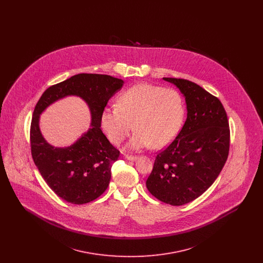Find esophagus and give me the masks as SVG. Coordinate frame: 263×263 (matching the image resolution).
Returning a JSON list of instances; mask_svg holds the SVG:
<instances>
[{
    "label": "esophagus",
    "instance_id": "1",
    "mask_svg": "<svg viewBox=\"0 0 263 263\" xmlns=\"http://www.w3.org/2000/svg\"><path fill=\"white\" fill-rule=\"evenodd\" d=\"M125 159L128 160V161H136L138 157L137 156H132V155H126Z\"/></svg>",
    "mask_w": 263,
    "mask_h": 263
}]
</instances>
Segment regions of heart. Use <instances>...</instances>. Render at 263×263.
Wrapping results in <instances>:
<instances>
[{"label": "heart", "instance_id": "b5f03b06", "mask_svg": "<svg viewBox=\"0 0 263 263\" xmlns=\"http://www.w3.org/2000/svg\"><path fill=\"white\" fill-rule=\"evenodd\" d=\"M184 102L178 90L152 84H138L122 92L117 105L103 109L100 124L113 144L137 129L131 149L163 148L178 135L184 119Z\"/></svg>", "mask_w": 263, "mask_h": 263}]
</instances>
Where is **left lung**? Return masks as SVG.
<instances>
[{"instance_id":"1","label":"left lung","mask_w":263,"mask_h":263,"mask_svg":"<svg viewBox=\"0 0 263 263\" xmlns=\"http://www.w3.org/2000/svg\"><path fill=\"white\" fill-rule=\"evenodd\" d=\"M185 97L187 118L175 140L156 157L146 185L163 203L180 206L213 184L230 150V127L220 100L195 83L163 78Z\"/></svg>"}]
</instances>
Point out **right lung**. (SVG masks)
<instances>
[{
	"mask_svg": "<svg viewBox=\"0 0 263 263\" xmlns=\"http://www.w3.org/2000/svg\"><path fill=\"white\" fill-rule=\"evenodd\" d=\"M123 81L111 76L78 74L53 85L35 105L30 125V147L40 175L57 196L72 204L93 201L108 187L111 165L120 156L100 129V115ZM66 95L86 100L92 113V128L72 146L55 148L42 137L39 115L51 103Z\"/></svg>",
	"mask_w": 263,
	"mask_h": 263,
	"instance_id": "add662e5",
	"label": "right lung"
}]
</instances>
